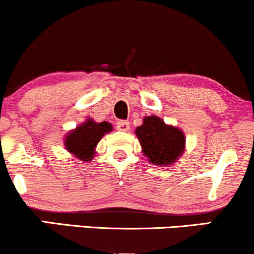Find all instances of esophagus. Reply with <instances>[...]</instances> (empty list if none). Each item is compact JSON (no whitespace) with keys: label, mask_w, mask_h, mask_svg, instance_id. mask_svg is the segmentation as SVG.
<instances>
[{"label":"esophagus","mask_w":254,"mask_h":254,"mask_svg":"<svg viewBox=\"0 0 254 254\" xmlns=\"http://www.w3.org/2000/svg\"><path fill=\"white\" fill-rule=\"evenodd\" d=\"M117 129L119 131H129L130 123L127 121H119L117 122Z\"/></svg>","instance_id":"obj_1"}]
</instances>
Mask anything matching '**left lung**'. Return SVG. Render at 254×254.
Returning a JSON list of instances; mask_svg holds the SVG:
<instances>
[{
  "label": "left lung",
  "instance_id": "8db88e82",
  "mask_svg": "<svg viewBox=\"0 0 254 254\" xmlns=\"http://www.w3.org/2000/svg\"><path fill=\"white\" fill-rule=\"evenodd\" d=\"M135 133L148 161L156 166L174 164L185 151V135L180 129L167 125L157 116L143 119Z\"/></svg>",
  "mask_w": 254,
  "mask_h": 254
}]
</instances>
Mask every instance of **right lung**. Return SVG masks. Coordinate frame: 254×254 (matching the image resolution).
<instances>
[{
  "mask_svg": "<svg viewBox=\"0 0 254 254\" xmlns=\"http://www.w3.org/2000/svg\"><path fill=\"white\" fill-rule=\"evenodd\" d=\"M112 130L111 123H97L92 118H88L84 123L76 127V129L69 131L64 139V147L81 161H92L99 141L105 133L111 132Z\"/></svg>",
  "mask_w": 254,
  "mask_h": 254,
  "instance_id": "obj_1",
  "label": "right lung"
}]
</instances>
